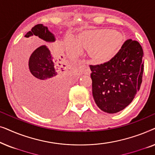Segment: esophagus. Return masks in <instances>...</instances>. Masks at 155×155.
<instances>
[{"label": "esophagus", "mask_w": 155, "mask_h": 155, "mask_svg": "<svg viewBox=\"0 0 155 155\" xmlns=\"http://www.w3.org/2000/svg\"><path fill=\"white\" fill-rule=\"evenodd\" d=\"M85 65H81V68L82 69V70H84V71H86L85 70ZM85 73L86 74H87V75H90V70H87L86 71V72H85Z\"/></svg>", "instance_id": "obj_1"}]
</instances>
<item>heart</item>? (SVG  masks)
I'll use <instances>...</instances> for the list:
<instances>
[{
  "mask_svg": "<svg viewBox=\"0 0 155 155\" xmlns=\"http://www.w3.org/2000/svg\"><path fill=\"white\" fill-rule=\"evenodd\" d=\"M124 44L121 34L110 29H95L84 31L76 39L68 36L65 39V48L70 56L75 57L82 52V48L88 49L93 61L105 63L114 58Z\"/></svg>",
  "mask_w": 155,
  "mask_h": 155,
  "instance_id": "obj_1",
  "label": "heart"
}]
</instances>
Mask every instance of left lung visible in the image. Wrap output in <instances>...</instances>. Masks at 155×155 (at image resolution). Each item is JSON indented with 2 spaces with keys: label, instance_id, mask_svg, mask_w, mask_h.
I'll use <instances>...</instances> for the list:
<instances>
[{
  "label": "left lung",
  "instance_id": "8db88e82",
  "mask_svg": "<svg viewBox=\"0 0 155 155\" xmlns=\"http://www.w3.org/2000/svg\"><path fill=\"white\" fill-rule=\"evenodd\" d=\"M143 56L139 42L128 39L108 62L90 65L93 97L101 111L117 113L133 100L143 80Z\"/></svg>",
  "mask_w": 155,
  "mask_h": 155
}]
</instances>
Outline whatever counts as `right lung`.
Listing matches in <instances>:
<instances>
[{"mask_svg": "<svg viewBox=\"0 0 155 155\" xmlns=\"http://www.w3.org/2000/svg\"><path fill=\"white\" fill-rule=\"evenodd\" d=\"M32 36L47 42L56 40L54 34L42 24L33 27L25 37ZM62 58L46 45L37 48L29 58V72L20 87V95L31 109L41 116H56L64 107L71 73Z\"/></svg>", "mask_w": 155, "mask_h": 155, "instance_id": "obj_1", "label": "right lung"}]
</instances>
